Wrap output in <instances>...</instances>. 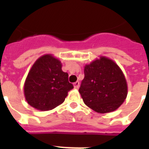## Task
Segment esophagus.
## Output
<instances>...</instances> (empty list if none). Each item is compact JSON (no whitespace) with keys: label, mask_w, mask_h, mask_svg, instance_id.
I'll use <instances>...</instances> for the list:
<instances>
[{"label":"esophagus","mask_w":149,"mask_h":149,"mask_svg":"<svg viewBox=\"0 0 149 149\" xmlns=\"http://www.w3.org/2000/svg\"><path fill=\"white\" fill-rule=\"evenodd\" d=\"M73 86H74L75 89H78L79 87V81H77L75 82L74 84H73Z\"/></svg>","instance_id":"1"}]
</instances>
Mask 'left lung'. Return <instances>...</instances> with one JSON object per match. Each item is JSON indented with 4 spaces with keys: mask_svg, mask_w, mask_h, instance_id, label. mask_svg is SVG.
Wrapping results in <instances>:
<instances>
[{
    "mask_svg": "<svg viewBox=\"0 0 149 149\" xmlns=\"http://www.w3.org/2000/svg\"><path fill=\"white\" fill-rule=\"evenodd\" d=\"M84 79L79 92L84 104L100 113L116 111L127 95L122 70L112 59L100 56L84 66Z\"/></svg>",
    "mask_w": 149,
    "mask_h": 149,
    "instance_id": "left-lung-1",
    "label": "left lung"
}]
</instances>
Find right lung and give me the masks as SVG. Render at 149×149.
I'll use <instances>...</instances> for the list:
<instances>
[{
    "instance_id": "right-lung-1",
    "label": "right lung",
    "mask_w": 149,
    "mask_h": 149,
    "mask_svg": "<svg viewBox=\"0 0 149 149\" xmlns=\"http://www.w3.org/2000/svg\"><path fill=\"white\" fill-rule=\"evenodd\" d=\"M72 88L68 81V73L62 70L60 60L52 54H45L29 70L24 94L30 106L39 111H49L63 104Z\"/></svg>"
}]
</instances>
